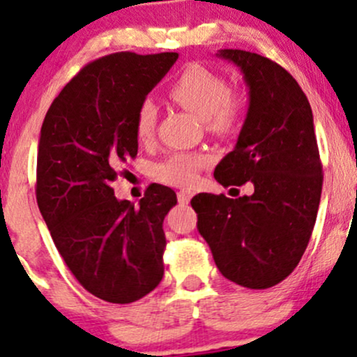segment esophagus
<instances>
[{"label":"esophagus","instance_id":"34e87169","mask_svg":"<svg viewBox=\"0 0 357 357\" xmlns=\"http://www.w3.org/2000/svg\"><path fill=\"white\" fill-rule=\"evenodd\" d=\"M191 197H193V193H191V191L183 190V191H179V193H178V202L181 203V205H188Z\"/></svg>","mask_w":357,"mask_h":357}]
</instances>
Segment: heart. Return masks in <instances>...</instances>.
I'll return each mask as SVG.
<instances>
[{
  "label": "heart",
  "instance_id": "obj_1",
  "mask_svg": "<svg viewBox=\"0 0 357 357\" xmlns=\"http://www.w3.org/2000/svg\"><path fill=\"white\" fill-rule=\"evenodd\" d=\"M229 83L217 70L191 64L181 70L169 86V98L186 112L206 121V127L218 135H232L245 116L244 98L229 93ZM158 108L144 100L135 112V137L146 142L154 134ZM208 159L197 152H176L154 166V178L169 186L190 188L198 181L199 171Z\"/></svg>",
  "mask_w": 357,
  "mask_h": 357
}]
</instances>
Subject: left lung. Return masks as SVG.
I'll use <instances>...</instances> for the list:
<instances>
[{"label": "left lung", "mask_w": 357, "mask_h": 357, "mask_svg": "<svg viewBox=\"0 0 357 357\" xmlns=\"http://www.w3.org/2000/svg\"><path fill=\"white\" fill-rule=\"evenodd\" d=\"M249 88V109L232 152L215 167L222 186L250 181L254 193L191 199L198 232L227 280L266 289L293 273L307 249L322 195V162L313 115L295 77L271 59L218 50Z\"/></svg>", "instance_id": "obj_1"}]
</instances>
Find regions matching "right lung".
Here are the masks:
<instances>
[{
	"label": "right lung",
	"mask_w": 357,
	"mask_h": 357,
	"mask_svg": "<svg viewBox=\"0 0 357 357\" xmlns=\"http://www.w3.org/2000/svg\"><path fill=\"white\" fill-rule=\"evenodd\" d=\"M176 61V52L96 59L64 86L42 123L38 210L69 271L109 303L140 300L164 276L162 222L176 193L151 185L135 206L116 199L112 183L137 155V108Z\"/></svg>",
	"instance_id": "1"
}]
</instances>
